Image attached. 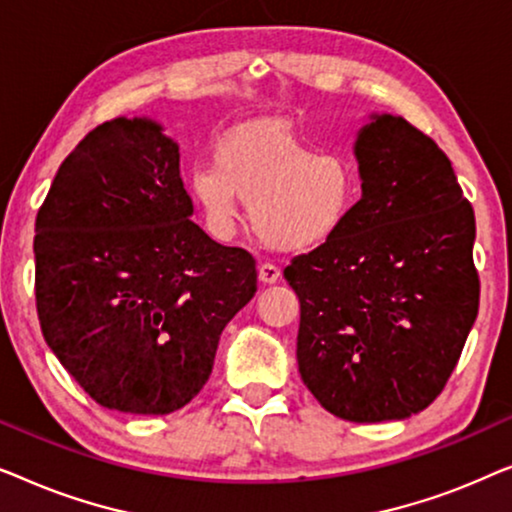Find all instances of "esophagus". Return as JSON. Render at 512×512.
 I'll return each mask as SVG.
<instances>
[{
    "instance_id": "esophagus-1",
    "label": "esophagus",
    "mask_w": 512,
    "mask_h": 512,
    "mask_svg": "<svg viewBox=\"0 0 512 512\" xmlns=\"http://www.w3.org/2000/svg\"><path fill=\"white\" fill-rule=\"evenodd\" d=\"M279 277H282V272H279L277 265L272 263L258 265V279H261V284H277Z\"/></svg>"
}]
</instances>
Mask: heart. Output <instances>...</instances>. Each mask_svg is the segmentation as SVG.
Wrapping results in <instances>:
<instances>
[{"label": "heart", "mask_w": 512, "mask_h": 512, "mask_svg": "<svg viewBox=\"0 0 512 512\" xmlns=\"http://www.w3.org/2000/svg\"><path fill=\"white\" fill-rule=\"evenodd\" d=\"M188 186L216 230L235 226L237 200L249 205L258 240L284 254L331 240L356 198L352 165L338 153L317 151L279 121L228 132L216 144L214 163L195 167Z\"/></svg>", "instance_id": "obj_1"}]
</instances>
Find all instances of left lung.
<instances>
[{
    "instance_id": "8db88e82",
    "label": "left lung",
    "mask_w": 512,
    "mask_h": 512,
    "mask_svg": "<svg viewBox=\"0 0 512 512\" xmlns=\"http://www.w3.org/2000/svg\"><path fill=\"white\" fill-rule=\"evenodd\" d=\"M361 200L284 277L300 300L298 370L335 417L373 424L429 408L478 317L475 214L450 158L401 116L354 144Z\"/></svg>"
}]
</instances>
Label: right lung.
<instances>
[{
    "label": "right lung",
    "instance_id": "1",
    "mask_svg": "<svg viewBox=\"0 0 512 512\" xmlns=\"http://www.w3.org/2000/svg\"><path fill=\"white\" fill-rule=\"evenodd\" d=\"M191 216L179 144L151 118L97 125L55 174L34 223L39 324L102 408H184L254 298L249 251L214 242Z\"/></svg>",
    "mask_w": 512,
    "mask_h": 512
}]
</instances>
